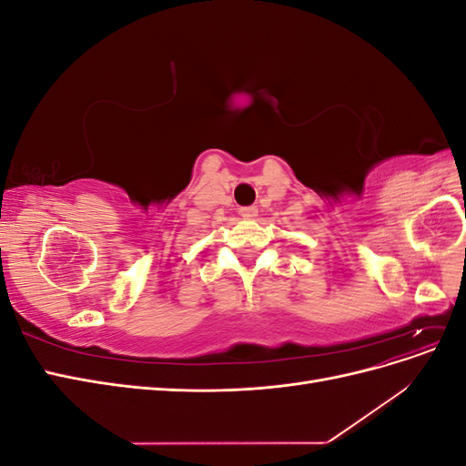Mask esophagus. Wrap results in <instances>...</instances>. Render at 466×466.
<instances>
[{
  "mask_svg": "<svg viewBox=\"0 0 466 466\" xmlns=\"http://www.w3.org/2000/svg\"><path fill=\"white\" fill-rule=\"evenodd\" d=\"M238 214H241L245 219H255L258 216V208L257 206H243V208H238Z\"/></svg>",
  "mask_w": 466,
  "mask_h": 466,
  "instance_id": "esophagus-1",
  "label": "esophagus"
}]
</instances>
